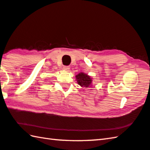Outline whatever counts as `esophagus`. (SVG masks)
Returning <instances> with one entry per match:
<instances>
[{"mask_svg":"<svg viewBox=\"0 0 150 150\" xmlns=\"http://www.w3.org/2000/svg\"><path fill=\"white\" fill-rule=\"evenodd\" d=\"M64 70H66V71H69V70L70 69V67L69 66H64Z\"/></svg>","mask_w":150,"mask_h":150,"instance_id":"esophagus-1","label":"esophagus"}]
</instances>
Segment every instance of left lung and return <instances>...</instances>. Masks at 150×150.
I'll return each mask as SVG.
<instances>
[{
  "label": "left lung",
  "mask_w": 150,
  "mask_h": 150,
  "mask_svg": "<svg viewBox=\"0 0 150 150\" xmlns=\"http://www.w3.org/2000/svg\"><path fill=\"white\" fill-rule=\"evenodd\" d=\"M75 77L78 84L80 85L81 86L86 88L92 86V79L90 77V76L85 74L84 73H80Z\"/></svg>",
  "instance_id": "1"
}]
</instances>
